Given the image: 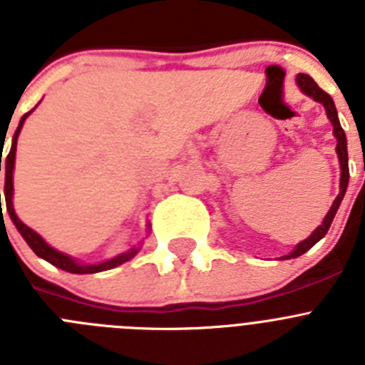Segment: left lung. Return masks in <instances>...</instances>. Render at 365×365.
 Listing matches in <instances>:
<instances>
[{"instance_id": "8db88e82", "label": "left lung", "mask_w": 365, "mask_h": 365, "mask_svg": "<svg viewBox=\"0 0 365 365\" xmlns=\"http://www.w3.org/2000/svg\"><path fill=\"white\" fill-rule=\"evenodd\" d=\"M296 83H298V87L302 89L303 93L307 96H311V98H314L316 102H320V104H324L325 111H327V117L329 120H331V124H333V133L334 137H336V153H338V160H340V193L336 195V199H334L333 206H331V210L327 212V215L324 217V222H322L320 227L316 228L314 232H312L311 235H309L307 240H303L302 243L296 245V248L292 250L291 254H287V256H283L282 259H291V257H298L302 256V254H305L309 250V248L314 247L318 241L324 237L325 234H327L329 227H331V222H333L334 215H336L338 208H340V202L341 199H344V195H346V190H347V185H349V164H347V140H346V133H344V130H341L340 125V120H338V113H336V108H334V102L333 98L327 95V93L324 91V89H320L318 87V83L314 82V80L309 76V74H302L299 73L298 76H296Z\"/></svg>"}]
</instances>
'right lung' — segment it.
I'll use <instances>...</instances> for the list:
<instances>
[{
	"mask_svg": "<svg viewBox=\"0 0 365 365\" xmlns=\"http://www.w3.org/2000/svg\"><path fill=\"white\" fill-rule=\"evenodd\" d=\"M31 113L32 111L25 113L24 117H21V120H19L18 130H16L14 137H12L11 151H9V155H6V159H5V205H6V212H9V215H11L12 222L16 225V228H18L19 234L24 235V240L27 241V245L32 248V252L36 254V256H40L41 259H45V261H49L51 265L66 270V272L95 274V272H102V270L115 269V267L122 265V263H125V261H130L131 257L138 252V248H131V250L120 254V256L113 257V259H108V261H102V263H96V265H82V263H78V261L73 259V257L67 256V254L58 252L56 248H53L51 245L45 243L43 237H41L40 234H36V232L32 230V228H29L27 225H25V222H21V219L16 215L14 206H12V193H14V186H12V172H14L16 144H18V135H19V131H21V128H24L25 118H27ZM0 172H1V159H0ZM0 206H1V193H0Z\"/></svg>",
	"mask_w": 365,
	"mask_h": 365,
	"instance_id": "right-lung-1",
	"label": "right lung"
}]
</instances>
